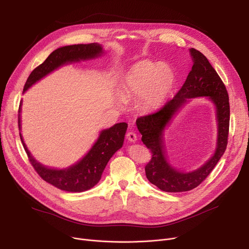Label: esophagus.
<instances>
[{
	"instance_id": "1",
	"label": "esophagus",
	"mask_w": 249,
	"mask_h": 249,
	"mask_svg": "<svg viewBox=\"0 0 249 249\" xmlns=\"http://www.w3.org/2000/svg\"><path fill=\"white\" fill-rule=\"evenodd\" d=\"M126 138L130 142H136L137 141V136H136V134L134 132H128L126 134Z\"/></svg>"
}]
</instances>
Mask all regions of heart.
Returning a JSON list of instances; mask_svg holds the SVG:
<instances>
[{
	"instance_id": "obj_1",
	"label": "heart",
	"mask_w": 249,
	"mask_h": 249,
	"mask_svg": "<svg viewBox=\"0 0 249 249\" xmlns=\"http://www.w3.org/2000/svg\"><path fill=\"white\" fill-rule=\"evenodd\" d=\"M175 81V73L167 65L140 61L125 74L121 97L124 101L140 99V108L152 112L162 106Z\"/></svg>"
}]
</instances>
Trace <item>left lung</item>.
Instances as JSON below:
<instances>
[{"mask_svg": "<svg viewBox=\"0 0 249 249\" xmlns=\"http://www.w3.org/2000/svg\"><path fill=\"white\" fill-rule=\"evenodd\" d=\"M190 53L193 59L192 71L173 100L168 101L160 111L136 120L143 144L152 153L150 161L145 166L146 178L160 190L168 193L187 192L197 188L213 171L224 154L228 143L230 106L226 87L203 53L195 48L190 49ZM197 96H208L216 108L217 147L213 158L204 166L196 171L186 173L178 171L168 163L163 132L171 118L187 99Z\"/></svg>", "mask_w": 249, "mask_h": 249, "instance_id": "left-lung-1", "label": "left lung"}]
</instances>
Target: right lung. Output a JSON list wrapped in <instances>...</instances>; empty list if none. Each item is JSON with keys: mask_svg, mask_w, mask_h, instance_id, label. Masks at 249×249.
Returning a JSON list of instances; mask_svg holds the SVG:
<instances>
[{"mask_svg": "<svg viewBox=\"0 0 249 249\" xmlns=\"http://www.w3.org/2000/svg\"><path fill=\"white\" fill-rule=\"evenodd\" d=\"M102 53L103 48L97 43L75 44L59 47L53 52H51L43 63L33 70L27 81H26L23 93H25L36 82L41 80L42 77L58 69L61 65L95 58L101 56ZM21 105L22 102L20 103L18 115L19 130H21ZM127 127L128 125L125 122H122L115 124L109 129L102 130L98 140L84 158L75 164L64 169L49 168L39 163L26 146L21 132L20 138L24 149L28 155L30 163L42 179L59 190L81 193L89 190L98 184L108 161L113 154L122 147Z\"/></svg>", "mask_w": 249, "mask_h": 249, "instance_id": "obj_1", "label": "right lung"}]
</instances>
